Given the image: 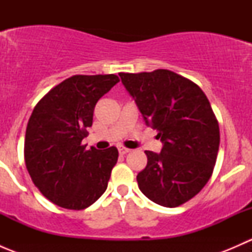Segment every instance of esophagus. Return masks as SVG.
I'll return each mask as SVG.
<instances>
[{
	"label": "esophagus",
	"mask_w": 252,
	"mask_h": 252,
	"mask_svg": "<svg viewBox=\"0 0 252 252\" xmlns=\"http://www.w3.org/2000/svg\"><path fill=\"white\" fill-rule=\"evenodd\" d=\"M118 151L121 155H126L128 152H130V150L126 149V147H124V146H118Z\"/></svg>",
	"instance_id": "34e87169"
}]
</instances>
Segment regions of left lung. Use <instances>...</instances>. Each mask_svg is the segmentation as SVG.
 Masks as SVG:
<instances>
[{"label":"left lung","mask_w":252,"mask_h":252,"mask_svg":"<svg viewBox=\"0 0 252 252\" xmlns=\"http://www.w3.org/2000/svg\"><path fill=\"white\" fill-rule=\"evenodd\" d=\"M145 123L158 131L161 152L145 151L147 164L136 175L151 201L177 207L199 194L212 175L220 147V126L204 91L167 69L119 73Z\"/></svg>","instance_id":"8db88e82"}]
</instances>
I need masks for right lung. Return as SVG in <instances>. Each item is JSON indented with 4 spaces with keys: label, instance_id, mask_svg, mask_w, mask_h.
<instances>
[{
    "label": "right lung",
    "instance_id": "1",
    "mask_svg": "<svg viewBox=\"0 0 252 252\" xmlns=\"http://www.w3.org/2000/svg\"><path fill=\"white\" fill-rule=\"evenodd\" d=\"M114 74L73 75L37 102L28 122L24 159L35 187L60 207L84 210L107 189L118 150H85L97 101L116 85Z\"/></svg>",
    "mask_w": 252,
    "mask_h": 252
}]
</instances>
